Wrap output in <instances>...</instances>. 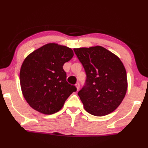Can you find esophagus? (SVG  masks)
Returning <instances> with one entry per match:
<instances>
[{
    "instance_id": "esophagus-1",
    "label": "esophagus",
    "mask_w": 148,
    "mask_h": 148,
    "mask_svg": "<svg viewBox=\"0 0 148 148\" xmlns=\"http://www.w3.org/2000/svg\"><path fill=\"white\" fill-rule=\"evenodd\" d=\"M76 87L77 91H79V88H80V85H79V83H77L76 84Z\"/></svg>"
}]
</instances>
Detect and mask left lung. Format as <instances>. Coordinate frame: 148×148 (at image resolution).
Here are the masks:
<instances>
[{"label":"left lung","instance_id":"obj_1","mask_svg":"<svg viewBox=\"0 0 148 148\" xmlns=\"http://www.w3.org/2000/svg\"><path fill=\"white\" fill-rule=\"evenodd\" d=\"M86 74V83L78 92L84 109L103 116L113 112L126 95L125 68L117 56L100 46L74 48Z\"/></svg>","mask_w":148,"mask_h":148}]
</instances>
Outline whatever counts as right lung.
<instances>
[{
  "instance_id": "1",
  "label": "right lung",
  "mask_w": 148,
  "mask_h": 148,
  "mask_svg": "<svg viewBox=\"0 0 148 148\" xmlns=\"http://www.w3.org/2000/svg\"><path fill=\"white\" fill-rule=\"evenodd\" d=\"M72 49L56 43L37 49L24 60L20 72L22 93L31 108L45 114L59 111L74 92L63 69L73 57Z\"/></svg>"
}]
</instances>
